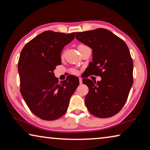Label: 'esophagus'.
<instances>
[{
    "label": "esophagus",
    "mask_w": 150,
    "mask_h": 150,
    "mask_svg": "<svg viewBox=\"0 0 150 150\" xmlns=\"http://www.w3.org/2000/svg\"><path fill=\"white\" fill-rule=\"evenodd\" d=\"M79 83H80V84H82V83H83L82 78H81V77H79Z\"/></svg>",
    "instance_id": "esophagus-1"
}]
</instances>
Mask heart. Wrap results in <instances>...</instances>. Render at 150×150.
Returning <instances> with one entry per match:
<instances>
[{"label": "heart", "mask_w": 150, "mask_h": 150, "mask_svg": "<svg viewBox=\"0 0 150 150\" xmlns=\"http://www.w3.org/2000/svg\"><path fill=\"white\" fill-rule=\"evenodd\" d=\"M83 45H83V44L79 45H78V47H81V46H83ZM71 72L72 73H73V74H77V71L76 70V69H71Z\"/></svg>", "instance_id": "obj_1"}]
</instances>
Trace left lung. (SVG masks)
<instances>
[{
	"label": "left lung",
	"mask_w": 150,
	"mask_h": 150,
	"mask_svg": "<svg viewBox=\"0 0 150 150\" xmlns=\"http://www.w3.org/2000/svg\"><path fill=\"white\" fill-rule=\"evenodd\" d=\"M76 38L93 49L91 73L100 76L94 83L83 79L88 87L85 102L88 111L98 118H109L120 112L133 84V61L125 42L105 28L76 32Z\"/></svg>",
	"instance_id": "1"
}]
</instances>
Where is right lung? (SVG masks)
I'll return each instance as SVG.
<instances>
[{"label":"right lung","instance_id":"1","mask_svg":"<svg viewBox=\"0 0 150 150\" xmlns=\"http://www.w3.org/2000/svg\"><path fill=\"white\" fill-rule=\"evenodd\" d=\"M75 34L45 31L28 42L20 53V93L32 112L42 120L62 117L79 85L73 75L59 83L54 73L55 67L62 64L63 48L75 38Z\"/></svg>","mask_w":150,"mask_h":150}]
</instances>
